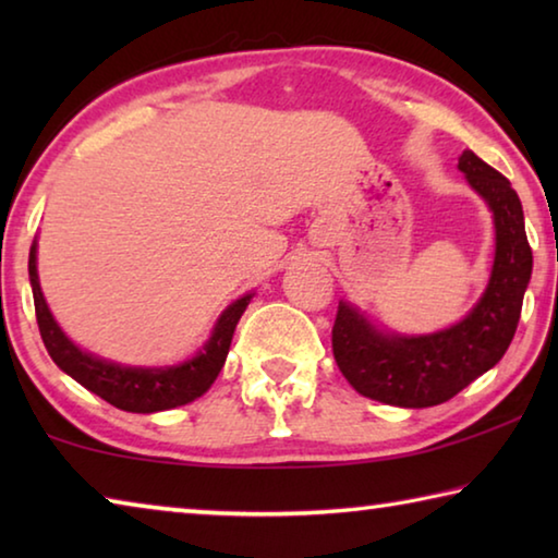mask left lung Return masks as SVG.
Listing matches in <instances>:
<instances>
[{
  "instance_id": "8db88e82",
  "label": "left lung",
  "mask_w": 558,
  "mask_h": 558,
  "mask_svg": "<svg viewBox=\"0 0 558 558\" xmlns=\"http://www.w3.org/2000/svg\"><path fill=\"white\" fill-rule=\"evenodd\" d=\"M458 167L495 214L493 278L462 323L426 337L381 335L339 302L332 352L344 379L366 399L403 409L438 405L493 369L517 332L524 290L532 278V248L524 231L522 204L509 179L472 149L458 157Z\"/></svg>"
}]
</instances>
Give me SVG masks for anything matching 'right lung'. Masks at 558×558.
Instances as JSON below:
<instances>
[{"label":"right lung","instance_id":"1","mask_svg":"<svg viewBox=\"0 0 558 558\" xmlns=\"http://www.w3.org/2000/svg\"><path fill=\"white\" fill-rule=\"evenodd\" d=\"M29 278L34 290L36 323H39L44 344L49 349L53 362L59 364V369L73 376L88 391L98 393L110 405L130 413L177 409V405L199 399L202 393L209 391V386L216 381L226 362V354H229L233 329L251 302V295L235 300L219 317L206 347L194 359H189V362L172 366V369H130V366L110 364L106 359H96L93 354L81 352L61 332V327L56 325L49 305H46L41 295L39 276H36V243L29 251Z\"/></svg>","mask_w":558,"mask_h":558}]
</instances>
